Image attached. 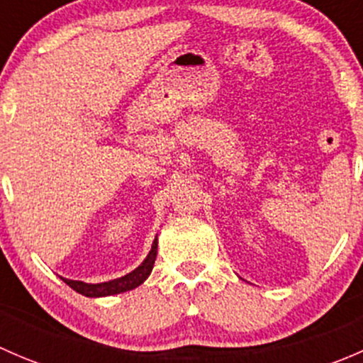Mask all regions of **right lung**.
I'll list each match as a JSON object with an SVG mask.
<instances>
[{"instance_id": "right-lung-1", "label": "right lung", "mask_w": 363, "mask_h": 363, "mask_svg": "<svg viewBox=\"0 0 363 363\" xmlns=\"http://www.w3.org/2000/svg\"><path fill=\"white\" fill-rule=\"evenodd\" d=\"M156 255H158V235H156L155 242H152L151 251H149L147 258L140 263L135 270H131L130 274L126 276L119 277V279H112L107 281V283H98V284H91V283H84V281H73V279H61L68 284L69 288L77 291V294L84 295V296H108V295H117V294H124V291H130L133 288L140 286L145 279L151 274L152 267H155V259Z\"/></svg>"}]
</instances>
